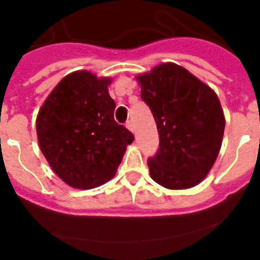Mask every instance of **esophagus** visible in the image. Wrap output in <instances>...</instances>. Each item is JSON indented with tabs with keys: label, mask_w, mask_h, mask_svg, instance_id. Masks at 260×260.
<instances>
[{
	"label": "esophagus",
	"mask_w": 260,
	"mask_h": 260,
	"mask_svg": "<svg viewBox=\"0 0 260 260\" xmlns=\"http://www.w3.org/2000/svg\"><path fill=\"white\" fill-rule=\"evenodd\" d=\"M126 127H127L132 133L135 132V126H134V123L132 122V121H127V122H126Z\"/></svg>",
	"instance_id": "1"
}]
</instances>
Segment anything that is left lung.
Here are the masks:
<instances>
[{
	"label": "left lung",
	"instance_id": "left-lung-1",
	"mask_svg": "<svg viewBox=\"0 0 260 260\" xmlns=\"http://www.w3.org/2000/svg\"><path fill=\"white\" fill-rule=\"evenodd\" d=\"M140 98L156 121L157 153L151 178L169 189H187L204 179L222 146L225 120L218 96L183 67L164 63L137 77Z\"/></svg>",
	"mask_w": 260,
	"mask_h": 260
}]
</instances>
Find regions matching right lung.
<instances>
[{"mask_svg":"<svg viewBox=\"0 0 260 260\" xmlns=\"http://www.w3.org/2000/svg\"><path fill=\"white\" fill-rule=\"evenodd\" d=\"M111 78L89 71L70 73L37 114L38 144L54 173L78 189L111 180L134 135L113 118Z\"/></svg>","mask_w":260,"mask_h":260,"instance_id":"add662e5","label":"right lung"}]
</instances>
